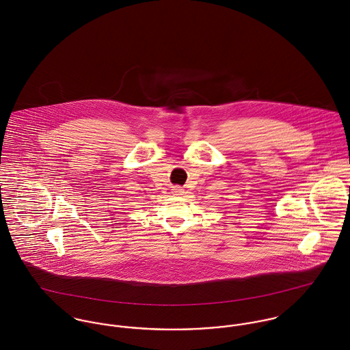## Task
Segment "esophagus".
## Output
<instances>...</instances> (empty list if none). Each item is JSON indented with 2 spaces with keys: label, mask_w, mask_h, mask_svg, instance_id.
I'll return each mask as SVG.
<instances>
[{
  "label": "esophagus",
  "mask_w": 350,
  "mask_h": 350,
  "mask_svg": "<svg viewBox=\"0 0 350 350\" xmlns=\"http://www.w3.org/2000/svg\"><path fill=\"white\" fill-rule=\"evenodd\" d=\"M172 193H174L175 196H182V194H183V189H182V187L175 186V187L172 189Z\"/></svg>",
  "instance_id": "1"
}]
</instances>
